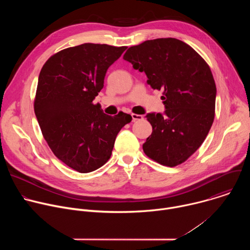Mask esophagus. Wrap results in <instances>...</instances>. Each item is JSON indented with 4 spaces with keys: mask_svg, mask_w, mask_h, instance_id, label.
<instances>
[{
    "mask_svg": "<svg viewBox=\"0 0 250 250\" xmlns=\"http://www.w3.org/2000/svg\"><path fill=\"white\" fill-rule=\"evenodd\" d=\"M131 118H132V122H136V121H140L144 119L141 115H136V114H131Z\"/></svg>",
    "mask_w": 250,
    "mask_h": 250,
    "instance_id": "obj_1",
    "label": "esophagus"
}]
</instances>
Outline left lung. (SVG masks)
<instances>
[{
    "instance_id": "1",
    "label": "left lung",
    "mask_w": 250,
    "mask_h": 250,
    "mask_svg": "<svg viewBox=\"0 0 250 250\" xmlns=\"http://www.w3.org/2000/svg\"><path fill=\"white\" fill-rule=\"evenodd\" d=\"M124 59L146 73L152 89L164 90V113L146 116L152 132L142 146L145 153L164 166L183 163L202 146L215 118L217 88L208 65L172 38L131 46Z\"/></svg>"
}]
</instances>
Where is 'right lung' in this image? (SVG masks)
Wrapping results in <instances>:
<instances>
[{
    "label": "right lung",
    "mask_w": 250,
    "mask_h": 250,
    "mask_svg": "<svg viewBox=\"0 0 250 250\" xmlns=\"http://www.w3.org/2000/svg\"><path fill=\"white\" fill-rule=\"evenodd\" d=\"M126 46L84 43L51 56L43 65L34 113L54 155L80 173L102 167L131 116H109L93 101L104 87L109 67Z\"/></svg>",
    "instance_id": "right-lung-1"
}]
</instances>
